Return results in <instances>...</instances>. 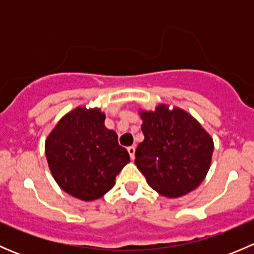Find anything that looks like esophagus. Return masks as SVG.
Here are the masks:
<instances>
[{"label": "esophagus", "instance_id": "1", "mask_svg": "<svg viewBox=\"0 0 254 254\" xmlns=\"http://www.w3.org/2000/svg\"><path fill=\"white\" fill-rule=\"evenodd\" d=\"M127 152H129V155H130V158H134V156H135V146H129V147H127Z\"/></svg>", "mask_w": 254, "mask_h": 254}]
</instances>
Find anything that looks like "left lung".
<instances>
[{
    "label": "left lung",
    "instance_id": "8db88e82",
    "mask_svg": "<svg viewBox=\"0 0 254 254\" xmlns=\"http://www.w3.org/2000/svg\"><path fill=\"white\" fill-rule=\"evenodd\" d=\"M142 142L135 165L148 186L166 198H179L204 181L211 165L214 141L188 112L168 104L140 111Z\"/></svg>",
    "mask_w": 254,
    "mask_h": 254
}]
</instances>
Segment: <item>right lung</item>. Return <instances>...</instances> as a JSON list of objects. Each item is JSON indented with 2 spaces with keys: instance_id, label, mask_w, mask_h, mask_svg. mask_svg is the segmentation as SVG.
<instances>
[{
  "instance_id": "add662e5",
  "label": "right lung",
  "mask_w": 254,
  "mask_h": 254,
  "mask_svg": "<svg viewBox=\"0 0 254 254\" xmlns=\"http://www.w3.org/2000/svg\"><path fill=\"white\" fill-rule=\"evenodd\" d=\"M99 108L79 106L64 115L45 140V156L56 183L83 201L102 198L130 156L104 125Z\"/></svg>"
}]
</instances>
